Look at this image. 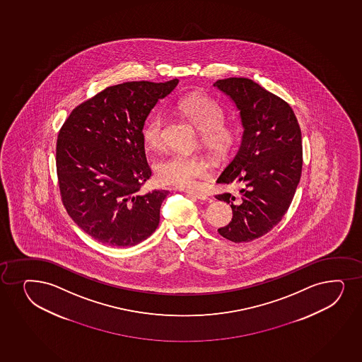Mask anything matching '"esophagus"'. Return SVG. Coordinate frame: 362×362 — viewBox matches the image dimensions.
Masks as SVG:
<instances>
[{
  "label": "esophagus",
  "instance_id": "obj_1",
  "mask_svg": "<svg viewBox=\"0 0 362 362\" xmlns=\"http://www.w3.org/2000/svg\"><path fill=\"white\" fill-rule=\"evenodd\" d=\"M185 193H187L188 196L196 197L197 199H208V196H206L205 193H203V192L193 191V189H186Z\"/></svg>",
  "mask_w": 362,
  "mask_h": 362
}]
</instances>
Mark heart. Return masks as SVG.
Returning <instances> with one entry per match:
<instances>
[{"mask_svg":"<svg viewBox=\"0 0 362 362\" xmlns=\"http://www.w3.org/2000/svg\"><path fill=\"white\" fill-rule=\"evenodd\" d=\"M176 107L200 130L203 145L216 158L228 157L237 145L239 133L232 125L223 123L225 112L215 100L202 94H191L181 98ZM163 124L162 113H156L142 129L144 142L152 150H160L163 147ZM210 169V162L204 154L180 152L168 154L154 165L159 182L175 187L192 186L196 180L208 176Z\"/></svg>","mask_w":362,"mask_h":362,"instance_id":"1","label":"heart"}]
</instances>
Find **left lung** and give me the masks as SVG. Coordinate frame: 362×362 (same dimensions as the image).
Segmentation results:
<instances>
[{
  "instance_id": "1",
  "label": "left lung",
  "mask_w": 362,
  "mask_h": 362,
  "mask_svg": "<svg viewBox=\"0 0 362 362\" xmlns=\"http://www.w3.org/2000/svg\"><path fill=\"white\" fill-rule=\"evenodd\" d=\"M214 87L235 103L244 127L240 148L217 179L240 186L238 199L230 193L216 196L233 210L218 233L249 243L278 225L290 208L302 174V134L291 106L252 79H218Z\"/></svg>"
}]
</instances>
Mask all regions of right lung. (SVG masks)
Returning a JSON list of instances; mask_svg holds the SVG:
<instances>
[{"mask_svg": "<svg viewBox=\"0 0 362 362\" xmlns=\"http://www.w3.org/2000/svg\"><path fill=\"white\" fill-rule=\"evenodd\" d=\"M179 83L147 81L107 87L72 110L57 140L59 189L69 216L95 240L127 247L158 227L168 191L140 189L152 171L142 128Z\"/></svg>", "mask_w": 362, "mask_h": 362, "instance_id": "obj_1", "label": "right lung"}]
</instances>
